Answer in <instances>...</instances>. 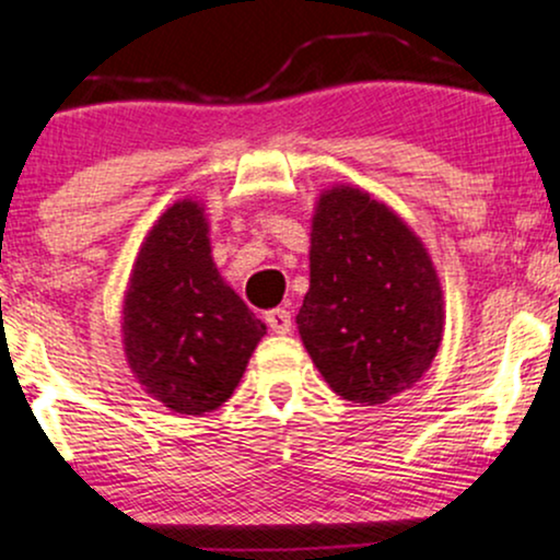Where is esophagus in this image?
<instances>
[{"instance_id":"obj_1","label":"esophagus","mask_w":560,"mask_h":560,"mask_svg":"<svg viewBox=\"0 0 560 560\" xmlns=\"http://www.w3.org/2000/svg\"><path fill=\"white\" fill-rule=\"evenodd\" d=\"M266 324L276 334H289L292 331V313L287 307H273V311L266 313Z\"/></svg>"}]
</instances>
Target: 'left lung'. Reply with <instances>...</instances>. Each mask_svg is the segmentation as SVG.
<instances>
[{"mask_svg":"<svg viewBox=\"0 0 560 560\" xmlns=\"http://www.w3.org/2000/svg\"><path fill=\"white\" fill-rule=\"evenodd\" d=\"M442 324L432 258L402 218L363 189L324 191L298 329L326 384L352 402L392 400L429 371Z\"/></svg>","mask_w":560,"mask_h":560,"instance_id":"8db88e82","label":"left lung"}]
</instances>
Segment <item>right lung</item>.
Wrapping results in <instances>:
<instances>
[{"instance_id": "obj_1", "label": "right lung", "mask_w": 560, "mask_h": 560, "mask_svg": "<svg viewBox=\"0 0 560 560\" xmlns=\"http://www.w3.org/2000/svg\"><path fill=\"white\" fill-rule=\"evenodd\" d=\"M262 334L266 324L218 273L202 205L173 202L128 279L124 350L133 376L173 413H210L234 395Z\"/></svg>"}]
</instances>
